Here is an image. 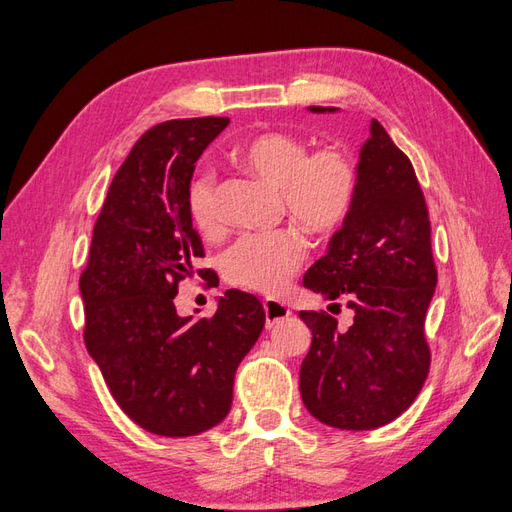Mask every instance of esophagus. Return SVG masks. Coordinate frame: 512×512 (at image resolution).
<instances>
[{"mask_svg":"<svg viewBox=\"0 0 512 512\" xmlns=\"http://www.w3.org/2000/svg\"><path fill=\"white\" fill-rule=\"evenodd\" d=\"M263 310H266V327L268 329L291 317L289 306L283 304V302H278V300H266V302H263Z\"/></svg>","mask_w":512,"mask_h":512,"instance_id":"esophagus-1","label":"esophagus"}]
</instances>
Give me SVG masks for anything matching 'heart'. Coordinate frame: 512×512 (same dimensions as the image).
Masks as SVG:
<instances>
[{"label":"heart","mask_w":512,"mask_h":512,"mask_svg":"<svg viewBox=\"0 0 512 512\" xmlns=\"http://www.w3.org/2000/svg\"><path fill=\"white\" fill-rule=\"evenodd\" d=\"M238 166L278 191L291 217L312 234H334L351 217L359 172L355 161L323 148L308 155V146L283 131H268L242 142ZM189 214L202 234H214L221 223L219 191L212 174H200L189 187ZM306 257L304 238L293 229L242 236L223 257V274L232 285L276 293L298 272Z\"/></svg>","instance_id":"obj_1"}]
</instances>
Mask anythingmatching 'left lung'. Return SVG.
<instances>
[{
    "label": "left lung",
    "mask_w": 512,
    "mask_h": 512,
    "mask_svg": "<svg viewBox=\"0 0 512 512\" xmlns=\"http://www.w3.org/2000/svg\"><path fill=\"white\" fill-rule=\"evenodd\" d=\"M357 172L351 217L302 280L327 300L346 298L353 323L344 329L325 310H300L312 332L300 368L304 406L321 423L353 432L391 423L419 395L430 372L425 312L438 280L415 168L376 119Z\"/></svg>",
    "instance_id": "8db88e82"
}]
</instances>
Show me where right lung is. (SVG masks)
I'll return each instance as SVG.
<instances>
[{
    "instance_id": "1",
    "label": "right lung",
    "mask_w": 512,
    "mask_h": 512,
    "mask_svg": "<svg viewBox=\"0 0 512 512\" xmlns=\"http://www.w3.org/2000/svg\"><path fill=\"white\" fill-rule=\"evenodd\" d=\"M227 125L202 117L146 131L112 178L80 274L87 351L125 415L157 436H195L227 417L236 370L266 323L261 302L238 289L208 319L174 306L204 257L189 214L195 161ZM197 274L214 285L210 270Z\"/></svg>"
}]
</instances>
